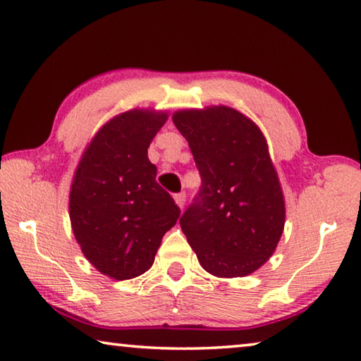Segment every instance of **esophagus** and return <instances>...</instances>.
<instances>
[{"label":"esophagus","instance_id":"34e87169","mask_svg":"<svg viewBox=\"0 0 361 361\" xmlns=\"http://www.w3.org/2000/svg\"><path fill=\"white\" fill-rule=\"evenodd\" d=\"M174 202L177 203V206H179V208H184V204H185V193H176L174 195Z\"/></svg>","mask_w":361,"mask_h":361}]
</instances>
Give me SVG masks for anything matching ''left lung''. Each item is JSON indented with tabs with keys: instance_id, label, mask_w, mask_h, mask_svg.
Returning a JSON list of instances; mask_svg holds the SVG:
<instances>
[{
	"instance_id": "obj_1",
	"label": "left lung",
	"mask_w": 361,
	"mask_h": 361,
	"mask_svg": "<svg viewBox=\"0 0 361 361\" xmlns=\"http://www.w3.org/2000/svg\"><path fill=\"white\" fill-rule=\"evenodd\" d=\"M173 121L202 177L179 221L188 245L212 275L252 274L285 227V200L261 129L230 107L182 110Z\"/></svg>"
}]
</instances>
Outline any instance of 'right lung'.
I'll use <instances>...</instances> for the list:
<instances>
[{"label":"right lung","instance_id":"1","mask_svg":"<svg viewBox=\"0 0 361 361\" xmlns=\"http://www.w3.org/2000/svg\"><path fill=\"white\" fill-rule=\"evenodd\" d=\"M164 114L131 110L110 120L87 147L70 192V221L87 261L129 280L152 267L180 208L157 182L147 157Z\"/></svg>","mask_w":361,"mask_h":361}]
</instances>
